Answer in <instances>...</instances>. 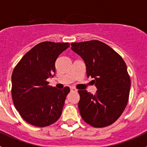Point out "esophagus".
Returning <instances> with one entry per match:
<instances>
[{
	"mask_svg": "<svg viewBox=\"0 0 147 147\" xmlns=\"http://www.w3.org/2000/svg\"><path fill=\"white\" fill-rule=\"evenodd\" d=\"M70 90H71V92H77V89L75 88H74V87H71Z\"/></svg>",
	"mask_w": 147,
	"mask_h": 147,
	"instance_id": "1",
	"label": "esophagus"
}]
</instances>
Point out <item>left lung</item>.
Wrapping results in <instances>:
<instances>
[{
  "instance_id": "obj_1",
  "label": "left lung",
  "mask_w": 147,
  "mask_h": 147,
  "mask_svg": "<svg viewBox=\"0 0 147 147\" xmlns=\"http://www.w3.org/2000/svg\"><path fill=\"white\" fill-rule=\"evenodd\" d=\"M71 49L80 55L92 77L96 94L79 90L80 116L94 127L112 125L119 118L129 99L130 78L125 61L108 45L98 40L72 42Z\"/></svg>"
}]
</instances>
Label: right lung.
I'll list each match as a JSON object with an SVG mask.
<instances>
[{
    "instance_id": "right-lung-1",
    "label": "right lung",
    "mask_w": 147,
    "mask_h": 147,
    "mask_svg": "<svg viewBox=\"0 0 147 147\" xmlns=\"http://www.w3.org/2000/svg\"><path fill=\"white\" fill-rule=\"evenodd\" d=\"M69 47L68 42H43L34 46L16 65L11 75V96L23 119L43 127L57 121L70 89L49 86L47 79L55 73L59 55Z\"/></svg>"
}]
</instances>
